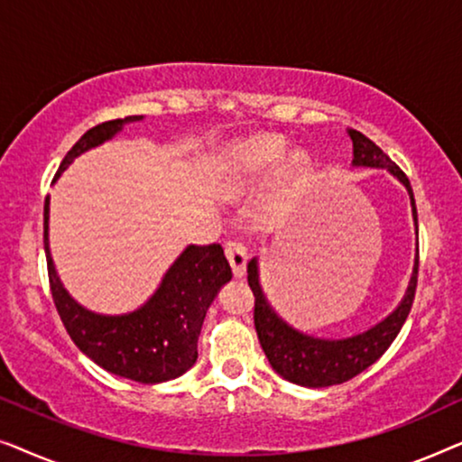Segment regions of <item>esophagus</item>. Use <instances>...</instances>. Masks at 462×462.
Segmentation results:
<instances>
[{"label":"esophagus","instance_id":"esophagus-1","mask_svg":"<svg viewBox=\"0 0 462 462\" xmlns=\"http://www.w3.org/2000/svg\"><path fill=\"white\" fill-rule=\"evenodd\" d=\"M225 256L229 261L233 275L244 277L245 273V263H248V254H245V248L239 242H229L225 245Z\"/></svg>","mask_w":462,"mask_h":462}]
</instances>
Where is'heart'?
<instances>
[{"mask_svg": "<svg viewBox=\"0 0 462 462\" xmlns=\"http://www.w3.org/2000/svg\"><path fill=\"white\" fill-rule=\"evenodd\" d=\"M286 143L280 136H254L237 143L225 157L223 191L231 198L254 191L273 176L277 168L283 191L299 187L307 179L311 162L302 151L286 155Z\"/></svg>", "mask_w": 462, "mask_h": 462, "instance_id": "1", "label": "heart"}]
</instances>
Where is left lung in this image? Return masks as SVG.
<instances>
[{
    "label": "left lung",
    "mask_w": 462,
    "mask_h": 462,
    "mask_svg": "<svg viewBox=\"0 0 462 462\" xmlns=\"http://www.w3.org/2000/svg\"><path fill=\"white\" fill-rule=\"evenodd\" d=\"M346 134L353 141V166L383 168L406 187L410 195V206H412L416 236H419L414 193L412 187H410L408 176L389 160V155L383 153L381 147H376L362 132L346 130ZM416 275H419V245H416V263L406 294H403L400 305L387 318L378 321L376 326L368 328L365 332L353 334V337L318 338L311 337V334L296 330L286 319H282L277 315V311L271 307V302L263 292L261 273H258V258H252L248 263V283L252 292H254V326L271 368L282 378H286V381L311 389L332 387V384H340L353 376H357L359 372L370 368L389 349V345L393 343L397 334H400L403 321H406L410 309H412Z\"/></svg>",
    "instance_id": "1"
}]
</instances>
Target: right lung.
Wrapping results in <instances>:
<instances>
[{"mask_svg": "<svg viewBox=\"0 0 462 462\" xmlns=\"http://www.w3.org/2000/svg\"><path fill=\"white\" fill-rule=\"evenodd\" d=\"M141 119L143 116H130L94 125L65 155L52 182L71 166L75 157L111 141L125 124ZM48 223L50 198L43 204V248L50 290L56 311L79 351L111 374L143 384L172 381L193 368L208 309L233 275L223 248L218 244L187 245L144 305L130 313L103 315L79 305L62 286L50 254Z\"/></svg>", "mask_w": 462, "mask_h": 462, "instance_id": "add662e5", "label": "right lung"}]
</instances>
